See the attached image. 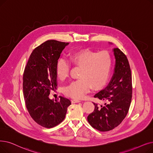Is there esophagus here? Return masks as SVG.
Wrapping results in <instances>:
<instances>
[{
    "mask_svg": "<svg viewBox=\"0 0 153 153\" xmlns=\"http://www.w3.org/2000/svg\"><path fill=\"white\" fill-rule=\"evenodd\" d=\"M81 101L79 100V99H72V103H78L79 102H81Z\"/></svg>",
    "mask_w": 153,
    "mask_h": 153,
    "instance_id": "obj_1",
    "label": "esophagus"
}]
</instances>
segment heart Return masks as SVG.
Here are the masks:
<instances>
[{
  "instance_id": "1",
  "label": "heart",
  "mask_w": 153,
  "mask_h": 153,
  "mask_svg": "<svg viewBox=\"0 0 153 153\" xmlns=\"http://www.w3.org/2000/svg\"><path fill=\"white\" fill-rule=\"evenodd\" d=\"M71 61L76 67L80 68L79 79L71 82L64 88V93L69 97L81 99L89 92L91 86L97 89L107 81L112 65V57L107 51L96 52L82 49L73 52ZM71 65L65 59L57 62L56 73L63 81L69 76Z\"/></svg>"
}]
</instances>
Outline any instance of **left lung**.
<instances>
[{"label":"left lung","mask_w":153,"mask_h":153,"mask_svg":"<svg viewBox=\"0 0 153 153\" xmlns=\"http://www.w3.org/2000/svg\"><path fill=\"white\" fill-rule=\"evenodd\" d=\"M116 59L114 72L106 87L97 92L94 97L104 101L88 116L92 128L99 131L114 129L127 115L132 99V76L127 57L118 48L113 49Z\"/></svg>","instance_id":"left-lung-1"}]
</instances>
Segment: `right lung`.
Segmentation results:
<instances>
[{
	"label": "right lung",
	"instance_id": "obj_1",
	"mask_svg": "<svg viewBox=\"0 0 153 153\" xmlns=\"http://www.w3.org/2000/svg\"><path fill=\"white\" fill-rule=\"evenodd\" d=\"M68 42L49 40L33 50L23 74V93L26 108L31 117L46 128L55 127L65 117L69 99L60 96L54 101L50 91L57 85L58 59Z\"/></svg>",
	"mask_w": 153,
	"mask_h": 153
}]
</instances>
